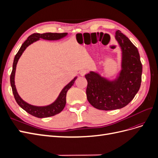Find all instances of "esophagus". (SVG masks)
<instances>
[{"instance_id":"34e87169","label":"esophagus","mask_w":158,"mask_h":158,"mask_svg":"<svg viewBox=\"0 0 158 158\" xmlns=\"http://www.w3.org/2000/svg\"><path fill=\"white\" fill-rule=\"evenodd\" d=\"M88 73V71H87V70H85V69H83V70H80V74L81 75V76H84L85 74H86Z\"/></svg>"}]
</instances>
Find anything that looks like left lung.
I'll use <instances>...</instances> for the list:
<instances>
[{
	"label": "left lung",
	"instance_id": "obj_1",
	"mask_svg": "<svg viewBox=\"0 0 158 158\" xmlns=\"http://www.w3.org/2000/svg\"><path fill=\"white\" fill-rule=\"evenodd\" d=\"M115 39L121 50V70L117 77L111 80L96 71L85 75L88 101L94 107L104 111L127 106L141 85L142 65L137 48L120 30L116 31Z\"/></svg>",
	"mask_w": 158,
	"mask_h": 158
}]
</instances>
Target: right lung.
Instances as JSON below:
<instances>
[{
	"instance_id": "1",
	"label": "right lung",
	"mask_w": 158,
	"mask_h": 158,
	"mask_svg": "<svg viewBox=\"0 0 158 158\" xmlns=\"http://www.w3.org/2000/svg\"><path fill=\"white\" fill-rule=\"evenodd\" d=\"M68 35V33H33L31 35L27 37V39L23 42L21 47L19 49L17 54L14 57L13 65H12V71L10 75V85L12 89V92L14 94V98H15L17 103L20 106L23 110L28 113L31 115L37 118H46L54 116L55 114L60 113L63 111L66 105V93L68 90L73 86L74 84L75 80L77 79L78 76H76L73 80L66 85L62 89L58 97L52 103L44 106H37L33 105L30 104L23 100L21 97L19 95L15 85V73L17 63L18 60L20 59V56L23 54V52L26 49L28 46H30L33 43L43 39L48 41H57L63 39Z\"/></svg>"
}]
</instances>
